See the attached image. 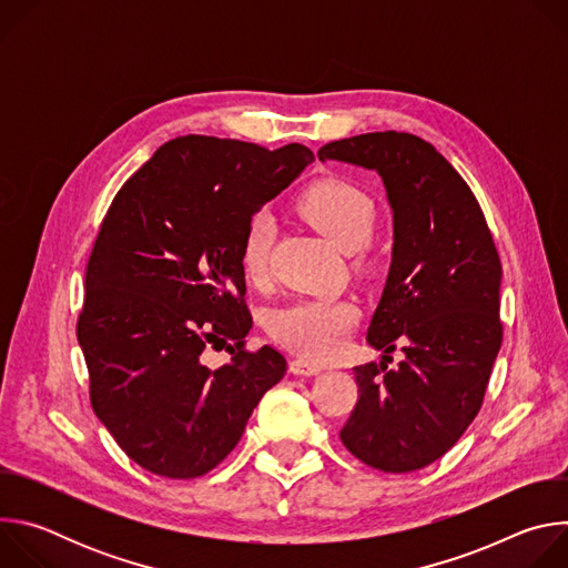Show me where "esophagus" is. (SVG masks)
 Returning <instances> with one entry per match:
<instances>
[{
  "label": "esophagus",
  "instance_id": "esophagus-1",
  "mask_svg": "<svg viewBox=\"0 0 568 568\" xmlns=\"http://www.w3.org/2000/svg\"><path fill=\"white\" fill-rule=\"evenodd\" d=\"M290 371H292L294 375H318V373L323 371V366L312 364V362H307V359H292V362H290Z\"/></svg>",
  "mask_w": 568,
  "mask_h": 568
}]
</instances>
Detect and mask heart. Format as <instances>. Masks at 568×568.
<instances>
[{"mask_svg": "<svg viewBox=\"0 0 568 568\" xmlns=\"http://www.w3.org/2000/svg\"><path fill=\"white\" fill-rule=\"evenodd\" d=\"M296 211L344 254L359 250L375 224L371 197L344 180L314 182L298 195ZM272 235L274 222L265 211L250 220L242 235L240 267L252 283H263L267 276ZM357 316L359 310L348 298H298L270 314L267 331L292 353L328 362L344 353Z\"/></svg>", "mask_w": 568, "mask_h": 568, "instance_id": "heart-1", "label": "heart"}]
</instances>
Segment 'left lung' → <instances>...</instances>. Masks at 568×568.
Here are the masks:
<instances>
[{
	"instance_id": "8db88e82",
	"label": "left lung",
	"mask_w": 568,
	"mask_h": 568,
	"mask_svg": "<svg viewBox=\"0 0 568 568\" xmlns=\"http://www.w3.org/2000/svg\"><path fill=\"white\" fill-rule=\"evenodd\" d=\"M321 161L375 171L393 213L390 267L366 339L382 362L355 366L359 399L339 432L362 463L416 471L476 418L501 348V261L483 211L449 161L407 132L326 143ZM399 343L405 359L387 371Z\"/></svg>"
}]
</instances>
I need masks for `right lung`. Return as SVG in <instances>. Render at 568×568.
<instances>
[{
	"mask_svg": "<svg viewBox=\"0 0 568 568\" xmlns=\"http://www.w3.org/2000/svg\"><path fill=\"white\" fill-rule=\"evenodd\" d=\"M314 154L301 143L189 134L161 145L123 184L101 224L85 274L78 344L99 420L143 469L166 478L211 471L242 438L285 357L245 351L240 242L256 211ZM231 341L229 363L201 362Z\"/></svg>",
	"mask_w": 568,
	"mask_h": 568,
	"instance_id": "add662e5",
	"label": "right lung"
}]
</instances>
